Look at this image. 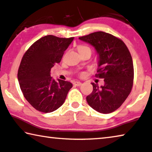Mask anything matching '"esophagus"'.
Returning <instances> with one entry per match:
<instances>
[{"label": "esophagus", "mask_w": 152, "mask_h": 152, "mask_svg": "<svg viewBox=\"0 0 152 152\" xmlns=\"http://www.w3.org/2000/svg\"><path fill=\"white\" fill-rule=\"evenodd\" d=\"M73 85L75 86H80L81 85V82L80 81H75L73 82Z\"/></svg>", "instance_id": "34e87169"}]
</instances>
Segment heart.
Listing matches in <instances>:
<instances>
[{"mask_svg":"<svg viewBox=\"0 0 152 152\" xmlns=\"http://www.w3.org/2000/svg\"><path fill=\"white\" fill-rule=\"evenodd\" d=\"M86 50H90V49L89 48H88V47L85 46V45H79V46L78 47V51H79V52H82V51ZM81 75H83V73L81 74Z\"/></svg>","mask_w":152,"mask_h":152,"instance_id":"obj_1","label":"heart"}]
</instances>
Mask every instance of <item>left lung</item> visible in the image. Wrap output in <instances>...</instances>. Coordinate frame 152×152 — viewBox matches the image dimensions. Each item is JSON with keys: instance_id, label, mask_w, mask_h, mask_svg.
Wrapping results in <instances>:
<instances>
[{"instance_id": "8db88e82", "label": "left lung", "mask_w": 152, "mask_h": 152, "mask_svg": "<svg viewBox=\"0 0 152 152\" xmlns=\"http://www.w3.org/2000/svg\"><path fill=\"white\" fill-rule=\"evenodd\" d=\"M79 39L95 48L99 58L95 76L104 79L103 86L92 83L93 91L86 100L99 113H110L122 105L131 92L134 79L131 55L121 39L107 32H93Z\"/></svg>"}]
</instances>
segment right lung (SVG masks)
<instances>
[{"label":"right lung","mask_w":152,"mask_h":152,"mask_svg":"<svg viewBox=\"0 0 152 152\" xmlns=\"http://www.w3.org/2000/svg\"><path fill=\"white\" fill-rule=\"evenodd\" d=\"M73 39L45 36L34 42L22 57L18 79L25 99L37 111L50 113L56 110L73 87L69 81H55L50 71L60 62Z\"/></svg>","instance_id":"add662e5"}]
</instances>
